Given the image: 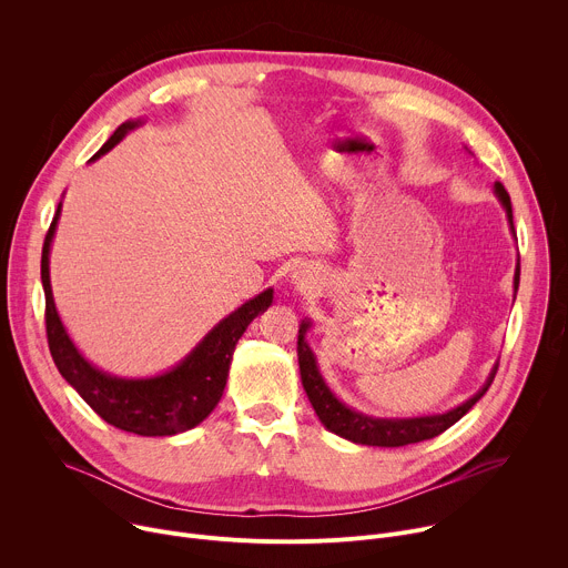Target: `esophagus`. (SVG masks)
Segmentation results:
<instances>
[{"label": "esophagus", "instance_id": "34e87169", "mask_svg": "<svg viewBox=\"0 0 568 568\" xmlns=\"http://www.w3.org/2000/svg\"><path fill=\"white\" fill-rule=\"evenodd\" d=\"M292 278H294V283H296L298 287H310V285L314 283V276H310L307 272H296Z\"/></svg>", "mask_w": 568, "mask_h": 568}]
</instances>
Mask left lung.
I'll return each mask as SVG.
<instances>
[{
    "instance_id": "8db88e82",
    "label": "left lung",
    "mask_w": 568,
    "mask_h": 568,
    "mask_svg": "<svg viewBox=\"0 0 568 568\" xmlns=\"http://www.w3.org/2000/svg\"><path fill=\"white\" fill-rule=\"evenodd\" d=\"M495 195L501 202L506 217L510 222V231L515 233V224H513V204H510V195L504 189V184H495ZM519 287V263L515 270V294ZM312 323L307 318L301 321L298 326V342H296V351H298V368H301V382L303 388L307 393V399L312 404L314 414L318 416L321 425L326 427L328 432L357 443V445H368V447H404L412 443H423L429 438H436L438 434H443L445 429H449L452 425H456L474 404L485 395V390L490 388L499 362L495 364V368L490 371L488 379L485 384L458 407L445 412V414H434V416H418V418H375V416H366L362 412H355L331 390V386L323 379L318 366H316V357L312 353V348L305 342V335L310 331Z\"/></svg>"
}]
</instances>
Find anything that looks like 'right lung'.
<instances>
[{"label":"right lung","instance_id":"right-lung-1","mask_svg":"<svg viewBox=\"0 0 568 568\" xmlns=\"http://www.w3.org/2000/svg\"><path fill=\"white\" fill-rule=\"evenodd\" d=\"M141 123V119L121 123L90 161H97L99 156L110 152L128 132H132ZM60 211L62 202L58 204L42 247L47 339L60 375L105 423L116 429L136 436H175L197 427L217 407L226 386L235 344L242 333L247 331L250 323L272 305L274 290L267 287L258 296L242 303L220 323H215L213 331H209L206 337L171 371L152 377L110 375L94 366L90 359H85L83 353L75 348L55 310L49 276V254Z\"/></svg>","mask_w":568,"mask_h":568}]
</instances>
